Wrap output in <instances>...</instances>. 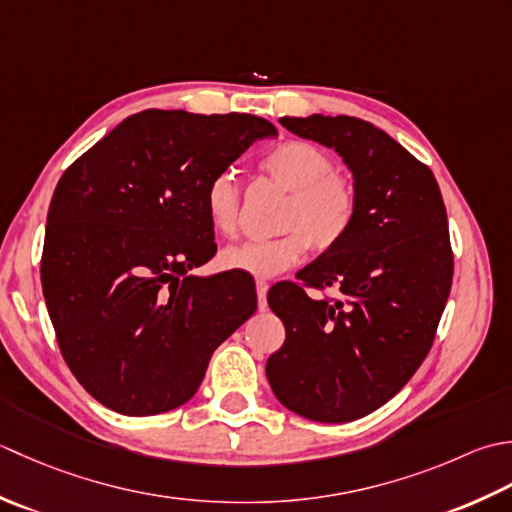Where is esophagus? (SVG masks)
Listing matches in <instances>:
<instances>
[{"mask_svg":"<svg viewBox=\"0 0 512 512\" xmlns=\"http://www.w3.org/2000/svg\"><path fill=\"white\" fill-rule=\"evenodd\" d=\"M267 291H269L267 280H256V296H258V309L260 311L267 309Z\"/></svg>","mask_w":512,"mask_h":512,"instance_id":"34e87169","label":"esophagus"}]
</instances>
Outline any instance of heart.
Listing matches in <instances>:
<instances>
[{"label": "heart", "instance_id": "1", "mask_svg": "<svg viewBox=\"0 0 512 512\" xmlns=\"http://www.w3.org/2000/svg\"><path fill=\"white\" fill-rule=\"evenodd\" d=\"M260 172L289 192L278 218L283 234L225 247L218 260L225 269L271 278L305 258L307 249L329 252L356 223L360 198L351 176L336 170L331 156L307 141H287L260 161ZM241 185L223 170L203 190L205 218L216 234L232 236L241 214Z\"/></svg>", "mask_w": 512, "mask_h": 512}]
</instances>
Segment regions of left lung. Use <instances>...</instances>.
<instances>
[{
	"instance_id": "1",
	"label": "left lung",
	"mask_w": 512,
	"mask_h": 512,
	"mask_svg": "<svg viewBox=\"0 0 512 512\" xmlns=\"http://www.w3.org/2000/svg\"><path fill=\"white\" fill-rule=\"evenodd\" d=\"M280 123L336 148L360 207L338 247L269 291L285 342L267 360V380L307 420L353 422L389 402L433 347L453 285L446 207L429 165L369 121L314 114Z\"/></svg>"
}]
</instances>
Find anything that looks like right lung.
I'll list each match as a JSON object with an SVG mask.
<instances>
[{
  "instance_id": "right-lung-1",
  "label": "right lung",
  "mask_w": 512,
  "mask_h": 512,
  "mask_svg": "<svg viewBox=\"0 0 512 512\" xmlns=\"http://www.w3.org/2000/svg\"><path fill=\"white\" fill-rule=\"evenodd\" d=\"M276 134L254 114L143 110L61 174L41 287L61 356L103 406L141 417L185 404L256 311L249 287L187 271L216 254L207 181Z\"/></svg>"
}]
</instances>
